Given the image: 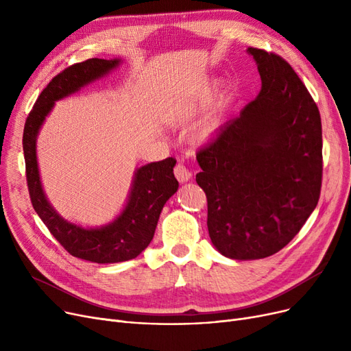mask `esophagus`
I'll use <instances>...</instances> for the list:
<instances>
[{
  "label": "esophagus",
  "mask_w": 351,
  "mask_h": 351,
  "mask_svg": "<svg viewBox=\"0 0 351 351\" xmlns=\"http://www.w3.org/2000/svg\"><path fill=\"white\" fill-rule=\"evenodd\" d=\"M173 173H175L176 179H178L180 183H183V182H188V180L192 178V173L189 172V169H188L186 166L183 165V163H178V165L175 166Z\"/></svg>",
  "instance_id": "esophagus-1"
}]
</instances>
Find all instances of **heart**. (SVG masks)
<instances>
[{"label": "heart", "mask_w": 351, "mask_h": 351, "mask_svg": "<svg viewBox=\"0 0 351 351\" xmlns=\"http://www.w3.org/2000/svg\"><path fill=\"white\" fill-rule=\"evenodd\" d=\"M189 117H191V110H186L185 114H182V115H180V118H182V119L189 118ZM216 126H217V119H216V118H210V119L205 121L204 123H202V125L197 128V131H196V138H197V139H204V138L209 136V135L215 131V128H216Z\"/></svg>", "instance_id": "obj_1"}]
</instances>
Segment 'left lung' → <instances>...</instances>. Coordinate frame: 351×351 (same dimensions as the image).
I'll return each instance as SVG.
<instances>
[{
  "mask_svg": "<svg viewBox=\"0 0 351 351\" xmlns=\"http://www.w3.org/2000/svg\"><path fill=\"white\" fill-rule=\"evenodd\" d=\"M262 90L196 154L215 247L237 261L282 250L317 206L323 176L322 119L290 64L247 49Z\"/></svg>",
  "mask_w": 351,
  "mask_h": 351,
  "instance_id": "obj_1",
  "label": "left lung"
}]
</instances>
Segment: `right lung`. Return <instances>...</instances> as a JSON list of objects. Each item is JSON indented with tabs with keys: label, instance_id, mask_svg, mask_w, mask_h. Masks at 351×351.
Instances as JSON below:
<instances>
[{
	"label": "right lung",
	"instance_id": "right-lung-1",
	"mask_svg": "<svg viewBox=\"0 0 351 351\" xmlns=\"http://www.w3.org/2000/svg\"><path fill=\"white\" fill-rule=\"evenodd\" d=\"M118 64L119 60L90 58L61 71L35 101L23 135L27 185L35 212L69 254L94 263H118L141 254L152 241L163 205L179 186L173 175L176 159L166 158L142 166L135 173L125 209L112 223L101 229H84L69 223L48 204L40 182L35 152L40 128L55 101L98 80Z\"/></svg>",
	"mask_w": 351,
	"mask_h": 351
}]
</instances>
